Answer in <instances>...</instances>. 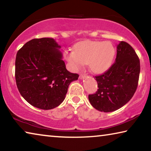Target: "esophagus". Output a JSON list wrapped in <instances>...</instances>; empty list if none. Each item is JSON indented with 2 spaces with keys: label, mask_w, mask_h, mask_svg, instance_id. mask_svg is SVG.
I'll list each match as a JSON object with an SVG mask.
<instances>
[{
  "label": "esophagus",
  "mask_w": 151,
  "mask_h": 151,
  "mask_svg": "<svg viewBox=\"0 0 151 151\" xmlns=\"http://www.w3.org/2000/svg\"><path fill=\"white\" fill-rule=\"evenodd\" d=\"M86 76H87V75H86V74H81L80 76H79V78L82 79V78H85Z\"/></svg>",
  "instance_id": "1"
}]
</instances>
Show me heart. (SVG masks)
<instances>
[{"mask_svg":"<svg viewBox=\"0 0 151 151\" xmlns=\"http://www.w3.org/2000/svg\"><path fill=\"white\" fill-rule=\"evenodd\" d=\"M116 49L110 42L85 41L78 43L75 51H66L64 56L73 68L80 70L88 64L95 73H104L113 63Z\"/></svg>","mask_w":151,"mask_h":151,"instance_id":"heart-1","label":"heart"}]
</instances>
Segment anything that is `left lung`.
I'll use <instances>...</instances> for the list:
<instances>
[{
    "label": "left lung",
    "mask_w": 151,
    "mask_h": 151,
    "mask_svg": "<svg viewBox=\"0 0 151 151\" xmlns=\"http://www.w3.org/2000/svg\"><path fill=\"white\" fill-rule=\"evenodd\" d=\"M140 60L135 50L126 42L117 46L115 63L108 70L95 76L98 89L88 95L92 106L100 111H116L127 104L138 87Z\"/></svg>",
    "instance_id": "8db88e82"
}]
</instances>
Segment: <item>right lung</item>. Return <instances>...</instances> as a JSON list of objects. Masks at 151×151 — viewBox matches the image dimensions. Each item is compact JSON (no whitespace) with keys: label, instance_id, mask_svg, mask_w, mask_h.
<instances>
[{"label":"right lung","instance_id":"1","mask_svg":"<svg viewBox=\"0 0 151 151\" xmlns=\"http://www.w3.org/2000/svg\"><path fill=\"white\" fill-rule=\"evenodd\" d=\"M52 38L27 42L17 53L15 80L18 90L29 104L42 109L58 107L65 99L68 86L78 75L66 68Z\"/></svg>","mask_w":151,"mask_h":151}]
</instances>
